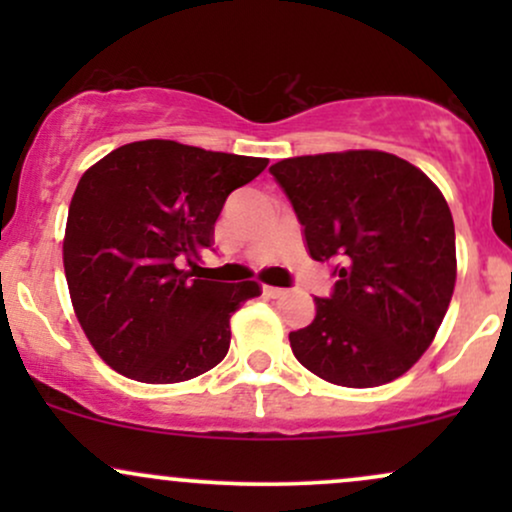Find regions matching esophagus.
Instances as JSON below:
<instances>
[{
    "instance_id": "esophagus-1",
    "label": "esophagus",
    "mask_w": 512,
    "mask_h": 512,
    "mask_svg": "<svg viewBox=\"0 0 512 512\" xmlns=\"http://www.w3.org/2000/svg\"><path fill=\"white\" fill-rule=\"evenodd\" d=\"M264 293H267L269 298H281L286 293V289H279V286H264Z\"/></svg>"
}]
</instances>
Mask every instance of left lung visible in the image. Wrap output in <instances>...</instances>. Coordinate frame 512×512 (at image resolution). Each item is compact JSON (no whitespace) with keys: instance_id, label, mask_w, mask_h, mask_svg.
<instances>
[{"instance_id":"obj_1","label":"left lung","mask_w":512,"mask_h":512,"mask_svg":"<svg viewBox=\"0 0 512 512\" xmlns=\"http://www.w3.org/2000/svg\"><path fill=\"white\" fill-rule=\"evenodd\" d=\"M317 262H334L293 356L344 387L399 378L431 346L455 289V223L419 168L385 151L284 158L269 168Z\"/></svg>"}]
</instances>
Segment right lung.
Listing matches in <instances>:
<instances>
[{"label":"right lung","instance_id":"1","mask_svg":"<svg viewBox=\"0 0 512 512\" xmlns=\"http://www.w3.org/2000/svg\"><path fill=\"white\" fill-rule=\"evenodd\" d=\"M267 158L168 139L110 151L81 175L64 233L74 313L98 356L139 383L197 378L223 361L231 315L260 296L257 281L190 279L211 248L223 202Z\"/></svg>","mask_w":512,"mask_h":512}]
</instances>
